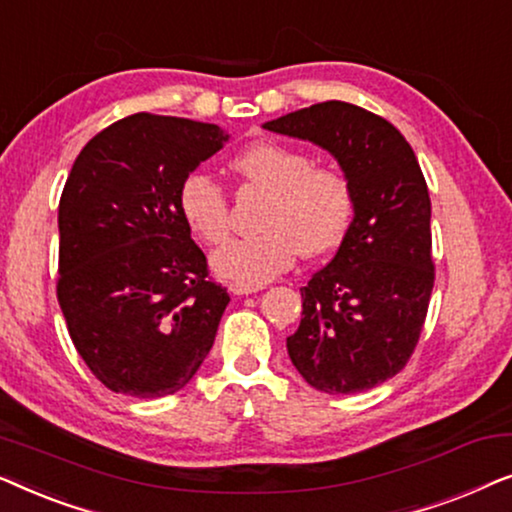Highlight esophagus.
Wrapping results in <instances>:
<instances>
[{"instance_id":"34e87169","label":"esophagus","mask_w":512,"mask_h":512,"mask_svg":"<svg viewBox=\"0 0 512 512\" xmlns=\"http://www.w3.org/2000/svg\"><path fill=\"white\" fill-rule=\"evenodd\" d=\"M228 291L233 293V296H249V293H256L261 291V286H244V284H230Z\"/></svg>"}]
</instances>
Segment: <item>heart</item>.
Here are the masks:
<instances>
[{
  "label": "heart",
  "instance_id": "1",
  "mask_svg": "<svg viewBox=\"0 0 512 512\" xmlns=\"http://www.w3.org/2000/svg\"><path fill=\"white\" fill-rule=\"evenodd\" d=\"M233 170L268 191L261 233L228 242L212 256L221 279L263 286L303 256H324L345 237L354 214L347 177L312 165L307 153L277 142H256L237 153ZM179 209L195 235L221 244L230 233L228 195L214 174L195 170L179 188Z\"/></svg>",
  "mask_w": 512,
  "mask_h": 512
}]
</instances>
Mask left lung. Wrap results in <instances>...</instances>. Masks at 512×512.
Listing matches in <instances>:
<instances>
[{"label": "left lung", "instance_id": "8db88e82", "mask_svg": "<svg viewBox=\"0 0 512 512\" xmlns=\"http://www.w3.org/2000/svg\"><path fill=\"white\" fill-rule=\"evenodd\" d=\"M263 128L331 153L354 193L338 251L300 289L291 363L326 394L373 389L408 363L433 289L431 200L415 151L389 121L338 100Z\"/></svg>", "mask_w": 512, "mask_h": 512}]
</instances>
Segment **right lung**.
<instances>
[{
    "instance_id": "add662e5",
    "label": "right lung",
    "mask_w": 512,
    "mask_h": 512,
    "mask_svg": "<svg viewBox=\"0 0 512 512\" xmlns=\"http://www.w3.org/2000/svg\"><path fill=\"white\" fill-rule=\"evenodd\" d=\"M230 135L135 114L74 160L58 207V300L76 352L104 387L170 396L198 373L230 296L207 277L179 188Z\"/></svg>"
}]
</instances>
